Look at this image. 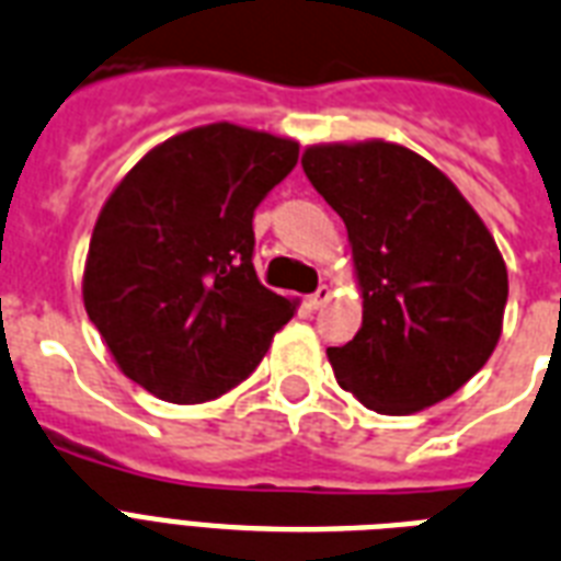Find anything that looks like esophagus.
<instances>
[{"mask_svg":"<svg viewBox=\"0 0 561 561\" xmlns=\"http://www.w3.org/2000/svg\"><path fill=\"white\" fill-rule=\"evenodd\" d=\"M328 301H330V286H324V284H321L319 289L310 295V298H307V304H310L312 310H319L321 304H328Z\"/></svg>","mask_w":561,"mask_h":561,"instance_id":"1","label":"esophagus"}]
</instances>
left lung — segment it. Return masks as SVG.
I'll list each match as a JSON object with an SVG mask.
<instances>
[{
  "label": "left lung",
  "instance_id": "8db88e82",
  "mask_svg": "<svg viewBox=\"0 0 561 561\" xmlns=\"http://www.w3.org/2000/svg\"><path fill=\"white\" fill-rule=\"evenodd\" d=\"M301 167L348 228L363 328L328 348L342 389L380 415L445 401L492 357L510 277L454 181L398 142H321Z\"/></svg>",
  "mask_w": 561,
  "mask_h": 561
}]
</instances>
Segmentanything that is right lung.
<instances>
[{
    "label": "right lung",
    "instance_id": "1",
    "mask_svg": "<svg viewBox=\"0 0 561 561\" xmlns=\"http://www.w3.org/2000/svg\"><path fill=\"white\" fill-rule=\"evenodd\" d=\"M298 142L213 123L160 142L116 184L84 263L87 316L160 401L219 398L266 357L298 301L254 272V210Z\"/></svg>",
    "mask_w": 561,
    "mask_h": 561
}]
</instances>
